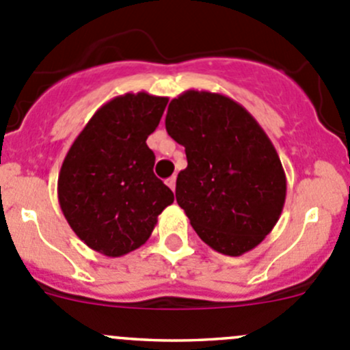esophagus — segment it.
I'll list each match as a JSON object with an SVG mask.
<instances>
[{
    "mask_svg": "<svg viewBox=\"0 0 350 350\" xmlns=\"http://www.w3.org/2000/svg\"><path fill=\"white\" fill-rule=\"evenodd\" d=\"M165 185H167L169 188H171L172 191H174V189H176V176H172V178H169L167 181H165Z\"/></svg>",
    "mask_w": 350,
    "mask_h": 350,
    "instance_id": "esophagus-1",
    "label": "esophagus"
}]
</instances>
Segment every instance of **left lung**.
Segmentation results:
<instances>
[{
  "mask_svg": "<svg viewBox=\"0 0 350 350\" xmlns=\"http://www.w3.org/2000/svg\"><path fill=\"white\" fill-rule=\"evenodd\" d=\"M165 130L185 147L176 200L201 241L232 257L259 245L286 200L283 164L262 126L225 94L188 90L169 103Z\"/></svg>",
  "mask_w": 350,
  "mask_h": 350,
  "instance_id": "1",
  "label": "left lung"
}]
</instances>
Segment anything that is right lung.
I'll use <instances>...</instances> for the list:
<instances>
[{"instance_id": "add662e5", "label": "right lung", "mask_w": 350, "mask_h": 350, "mask_svg": "<svg viewBox=\"0 0 350 350\" xmlns=\"http://www.w3.org/2000/svg\"><path fill=\"white\" fill-rule=\"evenodd\" d=\"M167 98L126 93L98 109L76 137L57 181L61 210L90 249L120 257L149 241L157 217L174 201L154 174L146 140Z\"/></svg>"}]
</instances>
